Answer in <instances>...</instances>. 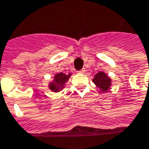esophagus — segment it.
Segmentation results:
<instances>
[{
	"label": "esophagus",
	"instance_id": "1",
	"mask_svg": "<svg viewBox=\"0 0 149 149\" xmlns=\"http://www.w3.org/2000/svg\"><path fill=\"white\" fill-rule=\"evenodd\" d=\"M86 72V70H85V68H82V69H81L80 71H78L79 73H84Z\"/></svg>",
	"mask_w": 149,
	"mask_h": 149
}]
</instances>
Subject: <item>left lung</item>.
Here are the masks:
<instances>
[{
    "instance_id": "8db88e82",
    "label": "left lung",
    "mask_w": 149,
    "mask_h": 149,
    "mask_svg": "<svg viewBox=\"0 0 149 149\" xmlns=\"http://www.w3.org/2000/svg\"><path fill=\"white\" fill-rule=\"evenodd\" d=\"M93 82L103 91H107L111 85V79L103 72H100L95 76Z\"/></svg>"
}]
</instances>
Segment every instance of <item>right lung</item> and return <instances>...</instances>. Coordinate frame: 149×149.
I'll return each instance as SVG.
<instances>
[{"label":"right lung","mask_w":149,"mask_h":149,"mask_svg":"<svg viewBox=\"0 0 149 149\" xmlns=\"http://www.w3.org/2000/svg\"><path fill=\"white\" fill-rule=\"evenodd\" d=\"M71 74L65 75L64 73H58L54 76V81L49 85V89L51 91L54 92L59 91L61 89L64 87V86L66 85L67 81L70 77Z\"/></svg>","instance_id":"obj_1"}]
</instances>
